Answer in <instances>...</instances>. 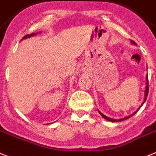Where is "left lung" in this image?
<instances>
[{
	"label": "left lung",
	"mask_w": 156,
	"mask_h": 156,
	"mask_svg": "<svg viewBox=\"0 0 156 156\" xmlns=\"http://www.w3.org/2000/svg\"><path fill=\"white\" fill-rule=\"evenodd\" d=\"M132 42H133V43H135V42H133V41H132ZM148 91H149V87H148V76H147V86H146V92H145V98H144V102H143V103H142V105H143L144 103V102H145V101H146V99H147V94H148ZM142 105H141V106H142ZM141 106H140V107H141ZM139 110H140V108L138 109V110H136V111H135V112H134L133 114H131V115H129V116L126 117V118H122V119H118V120H117V119H112V118H108V117L105 116L104 114H102V113H100V112H99V114H100L101 115H102V118H104L105 119H106V120H107V121H110V122H122V121H125V120H126V119H129V118H131L132 116H133L134 114H135L137 112V111Z\"/></svg>",
	"instance_id": "8db88e82"
}]
</instances>
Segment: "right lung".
Returning a JSON list of instances; mask_svg holds the SVG:
<instances>
[{"instance_id":"add662e5","label":"right lung","mask_w":156,"mask_h":156,"mask_svg":"<svg viewBox=\"0 0 156 156\" xmlns=\"http://www.w3.org/2000/svg\"><path fill=\"white\" fill-rule=\"evenodd\" d=\"M34 33H32V34H26V35H25L24 37H23V38H27V37H30V36H33V35H34Z\"/></svg>"}]
</instances>
